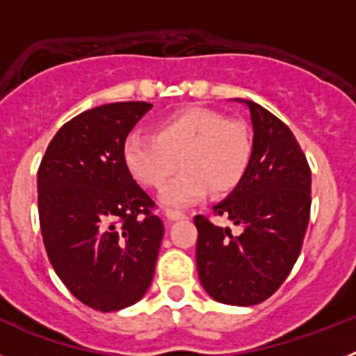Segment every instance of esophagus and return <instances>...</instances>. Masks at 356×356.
<instances>
[{
    "label": "esophagus",
    "mask_w": 356,
    "mask_h": 356,
    "mask_svg": "<svg viewBox=\"0 0 356 356\" xmlns=\"http://www.w3.org/2000/svg\"><path fill=\"white\" fill-rule=\"evenodd\" d=\"M165 217H168L169 221H181V219H187V213L178 212V210H168Z\"/></svg>",
    "instance_id": "1"
}]
</instances>
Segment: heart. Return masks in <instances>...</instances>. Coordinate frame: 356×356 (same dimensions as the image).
<instances>
[{
	"mask_svg": "<svg viewBox=\"0 0 356 356\" xmlns=\"http://www.w3.org/2000/svg\"><path fill=\"white\" fill-rule=\"evenodd\" d=\"M253 155L250 131L213 110L188 106L153 127V137L130 134L122 143V163L147 188L165 187L176 163L181 175L162 193L165 207H185L205 196L232 193L246 176Z\"/></svg>",
	"mask_w": 356,
	"mask_h": 356,
	"instance_id": "heart-1",
	"label": "heart"
}]
</instances>
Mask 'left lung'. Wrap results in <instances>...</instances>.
<instances>
[{
  "label": "left lung",
  "instance_id": "8db88e82",
  "mask_svg": "<svg viewBox=\"0 0 356 356\" xmlns=\"http://www.w3.org/2000/svg\"><path fill=\"white\" fill-rule=\"evenodd\" d=\"M250 108L253 155L246 176L226 200L212 207L241 234L196 216V264L201 285L225 305L251 307L275 294L303 246L310 219L312 172L284 121L264 106Z\"/></svg>",
  "mask_w": 356,
  "mask_h": 356
}]
</instances>
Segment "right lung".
Segmentation results:
<instances>
[{
	"label": "right lung",
	"mask_w": 356,
	"mask_h": 356,
	"mask_svg": "<svg viewBox=\"0 0 356 356\" xmlns=\"http://www.w3.org/2000/svg\"><path fill=\"white\" fill-rule=\"evenodd\" d=\"M151 103L96 106L65 122L37 172L48 259L76 300L99 312L127 308L155 275L163 222L122 163V143Z\"/></svg>",
	"instance_id": "add662e5"
}]
</instances>
